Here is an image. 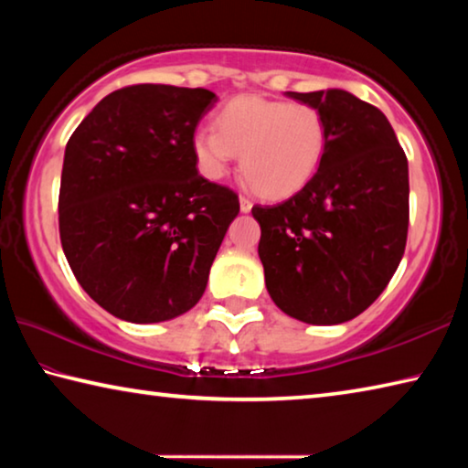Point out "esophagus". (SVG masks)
<instances>
[{"label":"esophagus","instance_id":"obj_1","mask_svg":"<svg viewBox=\"0 0 468 468\" xmlns=\"http://www.w3.org/2000/svg\"><path fill=\"white\" fill-rule=\"evenodd\" d=\"M251 206H253V204H251L250 197H245V196L239 197V210H241V212H250Z\"/></svg>","mask_w":468,"mask_h":468}]
</instances>
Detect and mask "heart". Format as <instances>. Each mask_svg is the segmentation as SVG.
I'll return each mask as SVG.
<instances>
[{
    "mask_svg": "<svg viewBox=\"0 0 468 468\" xmlns=\"http://www.w3.org/2000/svg\"><path fill=\"white\" fill-rule=\"evenodd\" d=\"M215 128L194 133L197 167L208 179H223L239 154L245 179L266 197L299 192L314 179L326 154V120L303 102L241 94L218 111Z\"/></svg>",
    "mask_w": 468,
    "mask_h": 468,
    "instance_id": "b5f03b06",
    "label": "heart"
}]
</instances>
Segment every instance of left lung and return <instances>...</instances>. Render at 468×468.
<instances>
[{
  "mask_svg": "<svg viewBox=\"0 0 468 468\" xmlns=\"http://www.w3.org/2000/svg\"><path fill=\"white\" fill-rule=\"evenodd\" d=\"M328 125L318 173L289 200L253 206L258 256L279 310L315 326L357 318L399 268L409 231V163L382 111L328 89L284 92Z\"/></svg>",
  "mask_w": 468,
  "mask_h": 468,
  "instance_id": "1",
  "label": "left lung"
}]
</instances>
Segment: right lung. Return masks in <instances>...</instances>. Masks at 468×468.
Here are the masks:
<instances>
[{
    "label": "right lung",
    "instance_id": "add662e5",
    "mask_svg": "<svg viewBox=\"0 0 468 468\" xmlns=\"http://www.w3.org/2000/svg\"><path fill=\"white\" fill-rule=\"evenodd\" d=\"M206 89L138 84L107 94L68 140L59 237L76 281L115 318L156 324L200 301L239 200L197 176Z\"/></svg>",
    "mask_w": 468,
    "mask_h": 468
}]
</instances>
